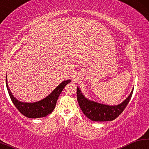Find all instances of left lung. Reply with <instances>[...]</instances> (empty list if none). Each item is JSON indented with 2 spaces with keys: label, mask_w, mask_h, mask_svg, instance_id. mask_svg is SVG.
<instances>
[{
  "label": "left lung",
  "mask_w": 149,
  "mask_h": 149,
  "mask_svg": "<svg viewBox=\"0 0 149 149\" xmlns=\"http://www.w3.org/2000/svg\"><path fill=\"white\" fill-rule=\"evenodd\" d=\"M133 91V88L130 95L124 101L114 106L107 104L93 101L87 99L77 87V99L82 112L91 120L94 122H107L112 121L119 116L129 103Z\"/></svg>",
  "instance_id": "8db88e82"
}]
</instances>
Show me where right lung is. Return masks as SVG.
Listing matches in <instances>:
<instances>
[{
    "mask_svg": "<svg viewBox=\"0 0 149 149\" xmlns=\"http://www.w3.org/2000/svg\"><path fill=\"white\" fill-rule=\"evenodd\" d=\"M7 81H8L7 76H6V84L10 97L19 112L27 118H38L47 116L48 114H50L52 112L60 93H62L65 85L71 82V80L64 81L59 85H58L55 89L53 90V91L49 95H48L46 98L39 101L32 103L19 101L16 97H14L9 89Z\"/></svg>",
    "mask_w": 149,
    "mask_h": 149,
    "instance_id": "1",
    "label": "right lung"
}]
</instances>
